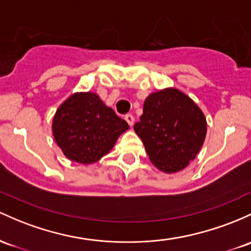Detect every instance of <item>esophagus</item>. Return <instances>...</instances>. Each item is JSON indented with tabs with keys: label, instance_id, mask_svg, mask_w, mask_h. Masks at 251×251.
Segmentation results:
<instances>
[{
	"label": "esophagus",
	"instance_id": "esophagus-1",
	"mask_svg": "<svg viewBox=\"0 0 251 251\" xmlns=\"http://www.w3.org/2000/svg\"><path fill=\"white\" fill-rule=\"evenodd\" d=\"M125 120L127 121V124L130 126H132L134 124V118H133V115H132V114H126L125 115Z\"/></svg>",
	"mask_w": 251,
	"mask_h": 251
}]
</instances>
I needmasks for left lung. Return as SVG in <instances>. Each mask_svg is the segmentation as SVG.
Wrapping results in <instances>:
<instances>
[{
	"instance_id": "left-lung-1",
	"label": "left lung",
	"mask_w": 251,
	"mask_h": 251,
	"mask_svg": "<svg viewBox=\"0 0 251 251\" xmlns=\"http://www.w3.org/2000/svg\"><path fill=\"white\" fill-rule=\"evenodd\" d=\"M133 128L151 163L173 174L184 169L199 153L207 123L188 95L176 88H166L145 99L143 114Z\"/></svg>"
}]
</instances>
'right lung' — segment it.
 Masks as SVG:
<instances>
[{"label": "right lung", "instance_id": "right-lung-1", "mask_svg": "<svg viewBox=\"0 0 251 251\" xmlns=\"http://www.w3.org/2000/svg\"><path fill=\"white\" fill-rule=\"evenodd\" d=\"M128 128V124L92 92L69 96L52 120L53 138L62 152L70 161L82 164L102 158Z\"/></svg>", "mask_w": 251, "mask_h": 251}]
</instances>
